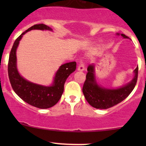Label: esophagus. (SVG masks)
Instances as JSON below:
<instances>
[{
    "mask_svg": "<svg viewBox=\"0 0 146 146\" xmlns=\"http://www.w3.org/2000/svg\"><path fill=\"white\" fill-rule=\"evenodd\" d=\"M80 64H79V66H78V71H84V65L83 64V63H82V62H80Z\"/></svg>",
    "mask_w": 146,
    "mask_h": 146,
    "instance_id": "esophagus-1",
    "label": "esophagus"
}]
</instances>
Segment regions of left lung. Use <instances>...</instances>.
<instances>
[{"label": "left lung", "instance_id": "left-lung-1", "mask_svg": "<svg viewBox=\"0 0 146 146\" xmlns=\"http://www.w3.org/2000/svg\"><path fill=\"white\" fill-rule=\"evenodd\" d=\"M117 35H119L117 33ZM123 38H129L121 33ZM138 66L135 68V76L130 83L117 89H109L98 84L95 76V66L90 64L87 68L86 80L84 83L82 91L86 101L93 107L98 109H107L118 104L131 93L136 85L138 77Z\"/></svg>", "mask_w": 146, "mask_h": 146}]
</instances>
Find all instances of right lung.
<instances>
[{
	"mask_svg": "<svg viewBox=\"0 0 146 146\" xmlns=\"http://www.w3.org/2000/svg\"><path fill=\"white\" fill-rule=\"evenodd\" d=\"M32 29L52 31L51 28L46 25H35L18 37L15 40L10 52L8 75L13 90L23 101L36 108L45 109L56 105L60 100L66 79L76 69V62H71L60 66L55 75L53 84L50 86L36 84L23 78L19 74L16 67V49L23 35Z\"/></svg>",
	"mask_w": 146,
	"mask_h": 146,
	"instance_id": "obj_1",
	"label": "right lung"
}]
</instances>
